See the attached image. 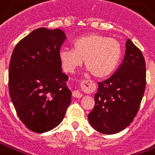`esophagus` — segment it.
<instances>
[{
  "mask_svg": "<svg viewBox=\"0 0 155 155\" xmlns=\"http://www.w3.org/2000/svg\"><path fill=\"white\" fill-rule=\"evenodd\" d=\"M72 96L74 97H75V98H80V97H82L83 94L80 93V91L75 90L72 93Z\"/></svg>",
  "mask_w": 155,
  "mask_h": 155,
  "instance_id": "obj_1",
  "label": "esophagus"
}]
</instances>
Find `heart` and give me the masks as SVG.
Masks as SVG:
<instances>
[{
  "mask_svg": "<svg viewBox=\"0 0 155 155\" xmlns=\"http://www.w3.org/2000/svg\"><path fill=\"white\" fill-rule=\"evenodd\" d=\"M73 49H62L59 59L66 72L71 73L84 66L93 77L101 79L110 75L120 62L121 45L114 38H107L99 34H89L76 39L72 43Z\"/></svg>",
  "mask_w": 155,
  "mask_h": 155,
  "instance_id": "heart-1",
  "label": "heart"
}]
</instances>
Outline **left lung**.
<instances>
[{"mask_svg":"<svg viewBox=\"0 0 155 155\" xmlns=\"http://www.w3.org/2000/svg\"><path fill=\"white\" fill-rule=\"evenodd\" d=\"M122 64L109 79L98 83L95 106L88 114L97 132L114 134L133 121L146 84V62L140 49L128 39Z\"/></svg>","mask_w":155,"mask_h":155,"instance_id":"left-lung-1","label":"left lung"}]
</instances>
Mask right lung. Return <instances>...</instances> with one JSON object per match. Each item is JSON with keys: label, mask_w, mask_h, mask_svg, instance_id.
<instances>
[{"label": "right lung", "mask_w": 155, "mask_h": 155, "mask_svg": "<svg viewBox=\"0 0 155 155\" xmlns=\"http://www.w3.org/2000/svg\"><path fill=\"white\" fill-rule=\"evenodd\" d=\"M66 40L60 29H35L12 54L9 90L18 116L32 132L46 133L62 122L71 101L59 51Z\"/></svg>", "instance_id": "1"}]
</instances>
